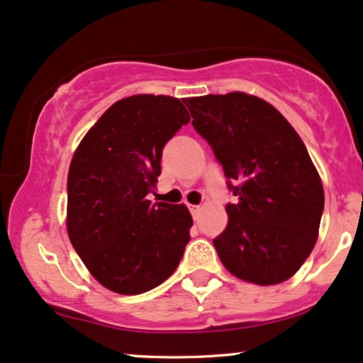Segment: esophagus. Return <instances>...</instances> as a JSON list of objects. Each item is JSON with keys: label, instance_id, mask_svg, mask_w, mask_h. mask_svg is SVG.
Segmentation results:
<instances>
[{"label": "esophagus", "instance_id": "obj_1", "mask_svg": "<svg viewBox=\"0 0 363 363\" xmlns=\"http://www.w3.org/2000/svg\"><path fill=\"white\" fill-rule=\"evenodd\" d=\"M189 212L194 218H198V215H200V212H201V206L200 205H189Z\"/></svg>", "mask_w": 363, "mask_h": 363}]
</instances>
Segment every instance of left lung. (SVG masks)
Masks as SVG:
<instances>
[{
	"mask_svg": "<svg viewBox=\"0 0 363 363\" xmlns=\"http://www.w3.org/2000/svg\"><path fill=\"white\" fill-rule=\"evenodd\" d=\"M236 203L213 240L225 269L260 286L284 282L312 253L324 189L303 141L272 105L245 93L188 98Z\"/></svg>",
	"mask_w": 363,
	"mask_h": 363,
	"instance_id": "obj_1",
	"label": "left lung"
}]
</instances>
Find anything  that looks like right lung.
<instances>
[{
	"label": "right lung",
	"instance_id": "obj_1",
	"mask_svg": "<svg viewBox=\"0 0 363 363\" xmlns=\"http://www.w3.org/2000/svg\"><path fill=\"white\" fill-rule=\"evenodd\" d=\"M184 99L136 94L113 103L86 134L67 179L72 246L99 284L150 291L177 269L193 225L184 205L151 203L162 151L189 123Z\"/></svg>",
	"mask_w": 363,
	"mask_h": 363
}]
</instances>
